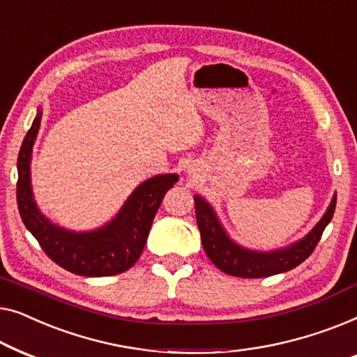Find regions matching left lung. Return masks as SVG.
Segmentation results:
<instances>
[{"instance_id":"8db88e82","label":"left lung","mask_w":357,"mask_h":357,"mask_svg":"<svg viewBox=\"0 0 357 357\" xmlns=\"http://www.w3.org/2000/svg\"><path fill=\"white\" fill-rule=\"evenodd\" d=\"M194 202L204 250L212 260V264L217 265L222 272L233 275V277L265 278L293 270L314 252L315 245L322 238L324 229L333 218L336 194L331 199V204L328 205L327 212L324 213L322 220L315 225L312 231H309L303 239L288 248L268 250V252H260V250H252L236 244L225 231L223 225L220 223L212 205L200 195H194Z\"/></svg>"}]
</instances>
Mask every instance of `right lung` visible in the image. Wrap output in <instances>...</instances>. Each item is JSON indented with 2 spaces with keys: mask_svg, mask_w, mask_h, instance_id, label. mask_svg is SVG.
Returning a JSON list of instances; mask_svg holds the SVG:
<instances>
[{
  "mask_svg": "<svg viewBox=\"0 0 357 357\" xmlns=\"http://www.w3.org/2000/svg\"><path fill=\"white\" fill-rule=\"evenodd\" d=\"M40 119L38 109L17 157V207L24 225L45 254L68 272L80 277H112L126 272L142 254L160 204L167 190L178 183V174H158L144 181L116 217L102 228L77 233L56 227L38 210L30 184V160Z\"/></svg>",
  "mask_w": 357,
  "mask_h": 357,
  "instance_id": "right-lung-1",
  "label": "right lung"
}]
</instances>
